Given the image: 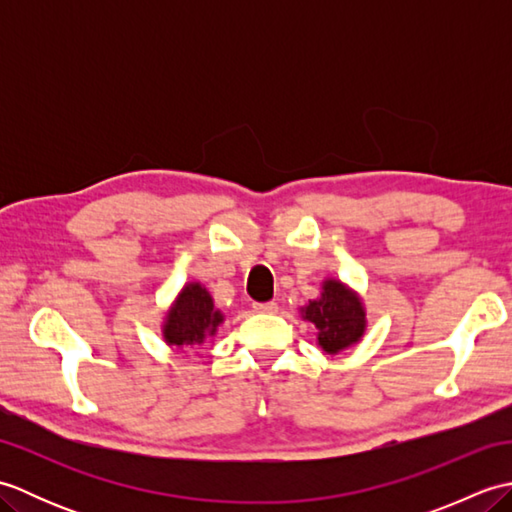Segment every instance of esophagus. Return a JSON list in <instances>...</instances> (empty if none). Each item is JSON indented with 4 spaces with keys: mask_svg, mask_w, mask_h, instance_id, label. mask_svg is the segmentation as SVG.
<instances>
[{
    "mask_svg": "<svg viewBox=\"0 0 512 512\" xmlns=\"http://www.w3.org/2000/svg\"><path fill=\"white\" fill-rule=\"evenodd\" d=\"M255 312H277V303L275 301H266V303H255L253 306Z\"/></svg>",
    "mask_w": 512,
    "mask_h": 512,
    "instance_id": "obj_1",
    "label": "esophagus"
}]
</instances>
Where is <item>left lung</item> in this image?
I'll list each match as a JSON object with an SVG mask.
<instances>
[{
  "label": "left lung",
  "instance_id": "obj_1",
  "mask_svg": "<svg viewBox=\"0 0 512 512\" xmlns=\"http://www.w3.org/2000/svg\"><path fill=\"white\" fill-rule=\"evenodd\" d=\"M303 321L317 330V345L328 356L350 350L363 341L367 330L365 301L358 292L336 277L321 281V295L299 308Z\"/></svg>",
  "mask_w": 512,
  "mask_h": 512
}]
</instances>
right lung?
Instances as JSON below:
<instances>
[{"instance_id":"obj_1","label":"right lung","mask_w":512,"mask_h":512,"mask_svg":"<svg viewBox=\"0 0 512 512\" xmlns=\"http://www.w3.org/2000/svg\"><path fill=\"white\" fill-rule=\"evenodd\" d=\"M222 323L224 312L215 306L211 292L200 281H187L165 312L160 332L169 347L187 352L215 336Z\"/></svg>"}]
</instances>
